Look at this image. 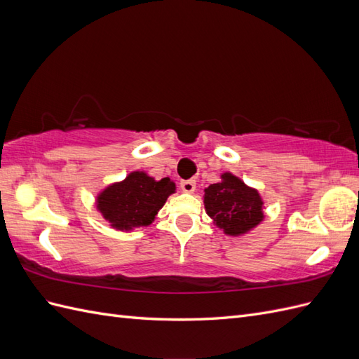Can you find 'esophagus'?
<instances>
[{
	"label": "esophagus",
	"mask_w": 359,
	"mask_h": 359,
	"mask_svg": "<svg viewBox=\"0 0 359 359\" xmlns=\"http://www.w3.org/2000/svg\"><path fill=\"white\" fill-rule=\"evenodd\" d=\"M181 190L184 193H193L194 190H196V181L193 180H186V181H181Z\"/></svg>",
	"instance_id": "1"
}]
</instances>
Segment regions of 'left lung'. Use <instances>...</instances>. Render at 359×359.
Returning a JSON list of instances; mask_svg holds the SVG:
<instances>
[{"label": "left lung", "mask_w": 359, "mask_h": 359, "mask_svg": "<svg viewBox=\"0 0 359 359\" xmlns=\"http://www.w3.org/2000/svg\"><path fill=\"white\" fill-rule=\"evenodd\" d=\"M203 203L214 223L232 236L252 231L264 220V202L257 190L245 186L229 172L223 173L222 182L205 189Z\"/></svg>", "instance_id": "obj_1"}]
</instances>
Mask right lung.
<instances>
[{
  "instance_id": "1",
  "label": "right lung",
  "mask_w": 359,
  "mask_h": 359,
  "mask_svg": "<svg viewBox=\"0 0 359 359\" xmlns=\"http://www.w3.org/2000/svg\"><path fill=\"white\" fill-rule=\"evenodd\" d=\"M172 193H175V184L169 178L156 181L145 172H132L97 196V210L115 229L132 231L153 223Z\"/></svg>"
}]
</instances>
